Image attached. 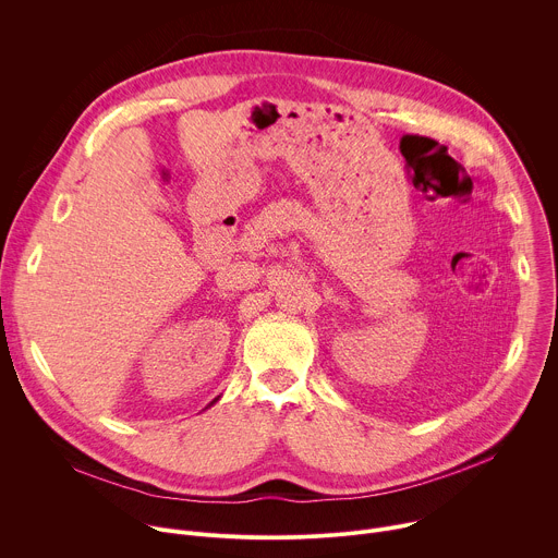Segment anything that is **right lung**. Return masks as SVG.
I'll return each instance as SVG.
<instances>
[{"label": "right lung", "instance_id": "right-lung-1", "mask_svg": "<svg viewBox=\"0 0 558 558\" xmlns=\"http://www.w3.org/2000/svg\"><path fill=\"white\" fill-rule=\"evenodd\" d=\"M218 397H220V395H218ZM218 397H216V400H214V402H218ZM214 402H211V404H214Z\"/></svg>", "mask_w": 558, "mask_h": 558}]
</instances>
